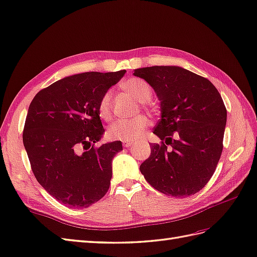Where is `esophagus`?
I'll list each match as a JSON object with an SVG mask.
<instances>
[{
    "mask_svg": "<svg viewBox=\"0 0 257 257\" xmlns=\"http://www.w3.org/2000/svg\"><path fill=\"white\" fill-rule=\"evenodd\" d=\"M133 145H134V142H131V141L123 142V147H124V148H130Z\"/></svg>",
    "mask_w": 257,
    "mask_h": 257,
    "instance_id": "34e87169",
    "label": "esophagus"
}]
</instances>
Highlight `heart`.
I'll list each match as a JSON object with an SVG mask.
<instances>
[{"label": "heart", "mask_w": 257, "mask_h": 257, "mask_svg": "<svg viewBox=\"0 0 257 257\" xmlns=\"http://www.w3.org/2000/svg\"><path fill=\"white\" fill-rule=\"evenodd\" d=\"M121 88L131 97H134L139 103L149 101L152 97V88L149 83L139 77H131L124 81ZM111 94L106 92L100 98L98 104V114L104 120H109L111 117ZM149 127V120L145 116H138L130 120H118L114 122L107 131V137L115 141H136L142 138L147 128Z\"/></svg>", "instance_id": "obj_1"}]
</instances>
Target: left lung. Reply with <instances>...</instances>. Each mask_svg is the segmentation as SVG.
<instances>
[{"label": "left lung", "mask_w": 257, "mask_h": 257, "mask_svg": "<svg viewBox=\"0 0 257 257\" xmlns=\"http://www.w3.org/2000/svg\"><path fill=\"white\" fill-rule=\"evenodd\" d=\"M161 101V119L151 154L140 165L147 182L169 196L198 193L216 171L223 149L226 109L212 83L174 65L136 69ZM171 150H167V146Z\"/></svg>", "instance_id": "obj_1"}]
</instances>
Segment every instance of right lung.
Returning <instances> with one entry per match:
<instances>
[{"label":"right lung","instance_id":"right-lung-1","mask_svg":"<svg viewBox=\"0 0 257 257\" xmlns=\"http://www.w3.org/2000/svg\"><path fill=\"white\" fill-rule=\"evenodd\" d=\"M126 71L85 72L41 89L29 105L23 142L36 180L69 208H87L103 198L120 141L95 147L104 134L98 114L103 95Z\"/></svg>","mask_w":257,"mask_h":257}]
</instances>
